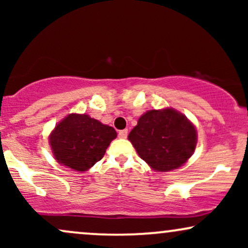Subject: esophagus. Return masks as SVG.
<instances>
[{
  "label": "esophagus",
  "instance_id": "obj_1",
  "mask_svg": "<svg viewBox=\"0 0 248 248\" xmlns=\"http://www.w3.org/2000/svg\"><path fill=\"white\" fill-rule=\"evenodd\" d=\"M128 135V130L127 129H122L119 132V138L120 139H126Z\"/></svg>",
  "mask_w": 248,
  "mask_h": 248
}]
</instances>
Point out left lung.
<instances>
[{"instance_id":"1","label":"left lung","mask_w":248,"mask_h":248,"mask_svg":"<svg viewBox=\"0 0 248 248\" xmlns=\"http://www.w3.org/2000/svg\"><path fill=\"white\" fill-rule=\"evenodd\" d=\"M139 156L156 171L179 168L197 143L195 126L176 110H148L128 135Z\"/></svg>"}]
</instances>
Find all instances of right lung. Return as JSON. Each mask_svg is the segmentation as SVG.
<instances>
[{
  "label": "right lung",
  "mask_w": 248,
  "mask_h": 248,
  "mask_svg": "<svg viewBox=\"0 0 248 248\" xmlns=\"http://www.w3.org/2000/svg\"><path fill=\"white\" fill-rule=\"evenodd\" d=\"M115 138L113 127L86 114H70L51 133L50 144L58 163L85 171L104 157Z\"/></svg>",
  "instance_id": "1"
}]
</instances>
